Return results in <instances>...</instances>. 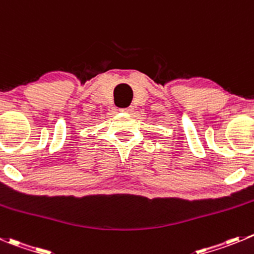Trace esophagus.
<instances>
[{"instance_id":"obj_1","label":"esophagus","mask_w":254,"mask_h":254,"mask_svg":"<svg viewBox=\"0 0 254 254\" xmlns=\"http://www.w3.org/2000/svg\"><path fill=\"white\" fill-rule=\"evenodd\" d=\"M132 110H134V107L132 106H127V107H124V109H122V111H124V113H131Z\"/></svg>"}]
</instances>
